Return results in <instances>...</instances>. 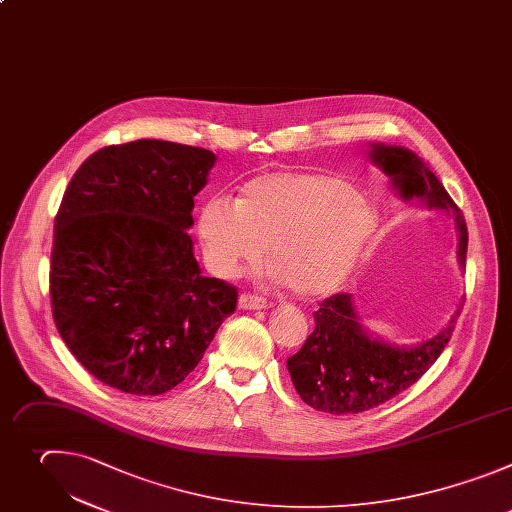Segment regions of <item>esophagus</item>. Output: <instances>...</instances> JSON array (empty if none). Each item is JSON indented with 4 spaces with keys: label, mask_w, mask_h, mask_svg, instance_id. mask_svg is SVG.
<instances>
[{
    "label": "esophagus",
    "mask_w": 512,
    "mask_h": 512,
    "mask_svg": "<svg viewBox=\"0 0 512 512\" xmlns=\"http://www.w3.org/2000/svg\"><path fill=\"white\" fill-rule=\"evenodd\" d=\"M238 306H240L242 311H260V309H266L268 300L264 296H258V294H252V292H244L238 298Z\"/></svg>",
    "instance_id": "1"
}]
</instances>
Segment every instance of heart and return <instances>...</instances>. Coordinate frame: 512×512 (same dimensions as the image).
<instances>
[{
    "label": "heart",
    "mask_w": 512,
    "mask_h": 512,
    "mask_svg": "<svg viewBox=\"0 0 512 512\" xmlns=\"http://www.w3.org/2000/svg\"><path fill=\"white\" fill-rule=\"evenodd\" d=\"M373 230L359 189L327 173L268 171L250 179L240 199L214 195L197 214L203 262L216 276L256 266L268 248L276 274L304 298L337 290Z\"/></svg>",
    "instance_id": "obj_1"
}]
</instances>
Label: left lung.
I'll return each mask as SVG.
<instances>
[{
  "mask_svg": "<svg viewBox=\"0 0 512 512\" xmlns=\"http://www.w3.org/2000/svg\"><path fill=\"white\" fill-rule=\"evenodd\" d=\"M371 159L393 179L405 199L422 197L428 208L446 210L454 216L460 236L458 258L460 264H466L468 228L464 216L430 167L401 147L373 145ZM458 315L460 311L430 341L399 349L369 339L361 331L349 292L333 294L321 300L319 311H315V331L286 361L292 383L302 401L319 412L345 416L373 410L412 387L436 363L452 339Z\"/></svg>",
  "mask_w": 512,
  "mask_h": 512,
  "instance_id": "1",
  "label": "left lung"
}]
</instances>
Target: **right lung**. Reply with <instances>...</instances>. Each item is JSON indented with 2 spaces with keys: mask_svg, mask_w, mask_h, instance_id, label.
<instances>
[{
  "mask_svg": "<svg viewBox=\"0 0 512 512\" xmlns=\"http://www.w3.org/2000/svg\"><path fill=\"white\" fill-rule=\"evenodd\" d=\"M216 155L141 139L92 153L54 220L50 302L60 337L98 381L133 395L179 385L236 311L201 276L187 230Z\"/></svg>",
  "mask_w": 512,
  "mask_h": 512,
  "instance_id": "add662e5",
  "label": "right lung"
}]
</instances>
